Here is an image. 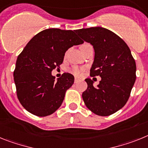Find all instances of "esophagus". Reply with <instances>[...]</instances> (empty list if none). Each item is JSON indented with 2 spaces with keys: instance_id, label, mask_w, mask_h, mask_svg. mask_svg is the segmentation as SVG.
Masks as SVG:
<instances>
[{
  "instance_id": "34e87169",
  "label": "esophagus",
  "mask_w": 148,
  "mask_h": 148,
  "mask_svg": "<svg viewBox=\"0 0 148 148\" xmlns=\"http://www.w3.org/2000/svg\"><path fill=\"white\" fill-rule=\"evenodd\" d=\"M79 82V79L78 78H75L74 79V83H77Z\"/></svg>"
}]
</instances>
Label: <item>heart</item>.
<instances>
[{
	"label": "heart",
	"instance_id": "b5f03b06",
	"mask_svg": "<svg viewBox=\"0 0 148 148\" xmlns=\"http://www.w3.org/2000/svg\"><path fill=\"white\" fill-rule=\"evenodd\" d=\"M88 45H89V44L85 43L83 44L81 46H80V48L81 50H83V48H85L86 47H87ZM85 70V69L83 67H79L77 66V65H74V66H72L69 69V72L71 74H74V76H77V77H79V76H81L82 74H83V71Z\"/></svg>",
	"mask_w": 148,
	"mask_h": 148
}]
</instances>
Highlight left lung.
<instances>
[{
  "instance_id": "1",
  "label": "left lung",
  "mask_w": 148,
  "mask_h": 148,
  "mask_svg": "<svg viewBox=\"0 0 148 148\" xmlns=\"http://www.w3.org/2000/svg\"><path fill=\"white\" fill-rule=\"evenodd\" d=\"M77 33L95 49L90 76L101 77L96 88L90 78L85 79L88 87L82 94L83 101L96 115H112L130 96L136 78L134 58L125 42L110 29L95 27L77 29Z\"/></svg>"
}]
</instances>
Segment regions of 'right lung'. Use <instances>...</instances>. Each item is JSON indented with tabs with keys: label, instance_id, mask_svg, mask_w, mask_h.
<instances>
[{
	"label": "right lung",
	"instance_id": "right-lung-1",
	"mask_svg": "<svg viewBox=\"0 0 148 148\" xmlns=\"http://www.w3.org/2000/svg\"><path fill=\"white\" fill-rule=\"evenodd\" d=\"M77 30L44 29L32 38L18 56L14 81L19 102L38 117L50 115L62 103L65 92L74 82L69 73L55 81L51 72L59 69L66 51L83 43Z\"/></svg>",
	"mask_w": 148,
	"mask_h": 148
}]
</instances>
